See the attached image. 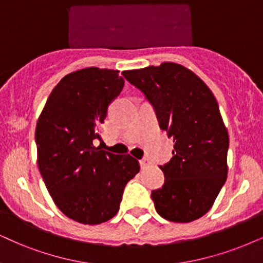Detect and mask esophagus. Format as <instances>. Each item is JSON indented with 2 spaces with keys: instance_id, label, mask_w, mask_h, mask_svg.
<instances>
[{
  "instance_id": "obj_1",
  "label": "esophagus",
  "mask_w": 263,
  "mask_h": 263,
  "mask_svg": "<svg viewBox=\"0 0 263 263\" xmlns=\"http://www.w3.org/2000/svg\"><path fill=\"white\" fill-rule=\"evenodd\" d=\"M139 164H141V167L142 168H147L149 165H151V161H149V159L147 158H143L141 161H139Z\"/></svg>"
}]
</instances>
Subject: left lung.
<instances>
[{
    "mask_svg": "<svg viewBox=\"0 0 263 263\" xmlns=\"http://www.w3.org/2000/svg\"><path fill=\"white\" fill-rule=\"evenodd\" d=\"M152 103L161 129L174 137V156L160 168L165 183L152 192L158 214L187 223L214 205L227 179L228 131L214 93L185 66L172 62L122 71Z\"/></svg>",
    "mask_w": 263,
    "mask_h": 263,
    "instance_id": "1",
    "label": "left lung"
}]
</instances>
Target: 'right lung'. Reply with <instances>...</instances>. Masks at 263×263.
<instances>
[{
  "instance_id": "right-lung-1",
  "label": "right lung",
  "mask_w": 263,
  "mask_h": 263,
  "mask_svg": "<svg viewBox=\"0 0 263 263\" xmlns=\"http://www.w3.org/2000/svg\"><path fill=\"white\" fill-rule=\"evenodd\" d=\"M124 84L112 69L72 71L52 89L36 124L37 165L46 187L59 210L79 223L114 217L125 185L139 172L134 156L93 144Z\"/></svg>"
}]
</instances>
